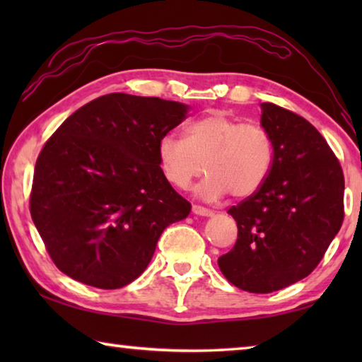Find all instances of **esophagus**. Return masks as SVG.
Here are the masks:
<instances>
[{"instance_id":"esophagus-1","label":"esophagus","mask_w":362,"mask_h":362,"mask_svg":"<svg viewBox=\"0 0 362 362\" xmlns=\"http://www.w3.org/2000/svg\"><path fill=\"white\" fill-rule=\"evenodd\" d=\"M193 214L196 216H201V217H212L214 212L211 209H207V207L203 206H198V204H193Z\"/></svg>"}]
</instances>
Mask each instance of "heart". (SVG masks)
Wrapping results in <instances>:
<instances>
[{
  "instance_id": "b5f03b06",
  "label": "heart",
  "mask_w": 362,
  "mask_h": 362,
  "mask_svg": "<svg viewBox=\"0 0 362 362\" xmlns=\"http://www.w3.org/2000/svg\"><path fill=\"white\" fill-rule=\"evenodd\" d=\"M159 166L173 185L187 188L194 177L207 175L196 187L206 201L230 193L249 198L267 180L273 163V142L265 127L212 112L189 122L185 139L164 136L158 144Z\"/></svg>"
}]
</instances>
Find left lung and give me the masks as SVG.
<instances>
[{
    "mask_svg": "<svg viewBox=\"0 0 362 362\" xmlns=\"http://www.w3.org/2000/svg\"><path fill=\"white\" fill-rule=\"evenodd\" d=\"M260 107L272 169L259 192L228 209L238 240L218 257V268L233 286L268 293L306 278L321 262L343 222L345 179L313 124L274 103Z\"/></svg>",
    "mask_w": 362,
    "mask_h": 362,
    "instance_id": "1",
    "label": "left lung"
}]
</instances>
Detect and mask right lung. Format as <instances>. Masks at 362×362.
Here are the masks:
<instances>
[{"mask_svg":"<svg viewBox=\"0 0 362 362\" xmlns=\"http://www.w3.org/2000/svg\"><path fill=\"white\" fill-rule=\"evenodd\" d=\"M188 105L122 93L69 116L36 159L30 214L52 262L99 289L124 287L148 267L166 226L192 204L170 187L158 144Z\"/></svg>","mask_w":362,"mask_h":362,"instance_id":"add662e5","label":"right lung"}]
</instances>
